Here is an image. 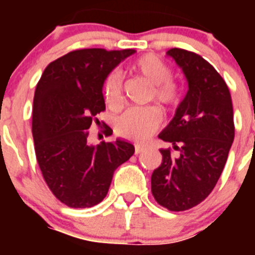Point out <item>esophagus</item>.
<instances>
[{"instance_id":"1","label":"esophagus","mask_w":255,"mask_h":255,"mask_svg":"<svg viewBox=\"0 0 255 255\" xmlns=\"http://www.w3.org/2000/svg\"><path fill=\"white\" fill-rule=\"evenodd\" d=\"M144 148L140 147V145H135V154H139V153L143 152Z\"/></svg>"}]
</instances>
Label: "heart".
Masks as SVG:
<instances>
[{"label":"heart","instance_id":"1","mask_svg":"<svg viewBox=\"0 0 255 255\" xmlns=\"http://www.w3.org/2000/svg\"><path fill=\"white\" fill-rule=\"evenodd\" d=\"M131 70L145 79L152 87L155 102L164 107H172L179 102V88L172 80V69L163 60L154 55H145L134 61ZM106 103L114 110L123 105V79L120 73L114 71L106 78L103 84ZM162 116L157 108H131L116 121L117 132L125 138L141 141L147 139L159 126Z\"/></svg>","mask_w":255,"mask_h":255}]
</instances>
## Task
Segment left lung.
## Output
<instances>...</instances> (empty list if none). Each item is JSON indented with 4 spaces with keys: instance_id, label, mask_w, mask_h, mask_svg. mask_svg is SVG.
Instances as JSON below:
<instances>
[{
    "instance_id": "8db88e82",
    "label": "left lung",
    "mask_w": 255,
    "mask_h": 255,
    "mask_svg": "<svg viewBox=\"0 0 255 255\" xmlns=\"http://www.w3.org/2000/svg\"><path fill=\"white\" fill-rule=\"evenodd\" d=\"M166 55L182 70L188 92L159 132L172 147L159 149L162 163L150 181L154 199L179 212L203 202L217 184L235 136L234 108L226 83L204 58L180 48Z\"/></svg>"
}]
</instances>
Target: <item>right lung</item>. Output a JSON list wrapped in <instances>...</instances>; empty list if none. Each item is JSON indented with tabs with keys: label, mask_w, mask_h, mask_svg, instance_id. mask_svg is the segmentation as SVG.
<instances>
[{
	"label": "right lung",
	"mask_w": 255,
	"mask_h": 255,
	"mask_svg": "<svg viewBox=\"0 0 255 255\" xmlns=\"http://www.w3.org/2000/svg\"><path fill=\"white\" fill-rule=\"evenodd\" d=\"M135 52H70L46 67L35 88L31 130L38 164L53 195L71 208L102 202L115 170L134 154V145L123 138L89 143L88 129L106 108V78Z\"/></svg>",
	"instance_id": "add662e5"
}]
</instances>
